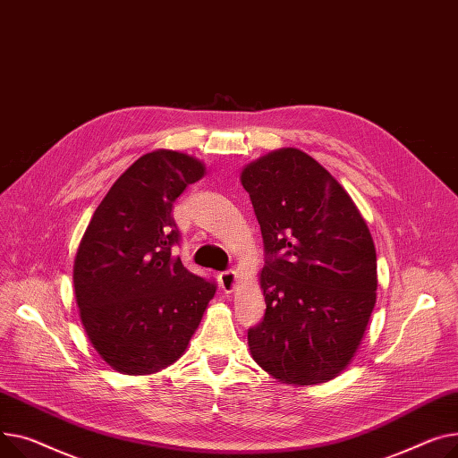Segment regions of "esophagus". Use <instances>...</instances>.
Returning <instances> with one entry per match:
<instances>
[{
  "instance_id": "34e87169",
  "label": "esophagus",
  "mask_w": 458,
  "mask_h": 458,
  "mask_svg": "<svg viewBox=\"0 0 458 458\" xmlns=\"http://www.w3.org/2000/svg\"><path fill=\"white\" fill-rule=\"evenodd\" d=\"M218 279H220V286L224 288V292H233V288L236 284V272L234 270L220 272Z\"/></svg>"
}]
</instances>
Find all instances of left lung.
<instances>
[{"mask_svg": "<svg viewBox=\"0 0 458 458\" xmlns=\"http://www.w3.org/2000/svg\"><path fill=\"white\" fill-rule=\"evenodd\" d=\"M240 179L264 244L266 312L248 329L251 357L279 381L326 383L355 355L375 307L369 229L340 182L300 149L266 155Z\"/></svg>", "mask_w": 458, "mask_h": 458, "instance_id": "1", "label": "left lung"}]
</instances>
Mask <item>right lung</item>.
Returning <instances> with one entry per match:
<instances>
[{"label":"right lung","instance_id":"obj_1","mask_svg":"<svg viewBox=\"0 0 458 458\" xmlns=\"http://www.w3.org/2000/svg\"><path fill=\"white\" fill-rule=\"evenodd\" d=\"M203 172L199 160L177 151L140 157L111 186L81 240L73 264L81 321L120 373L175 362L216 293V281L188 272L175 255L174 203Z\"/></svg>","mask_w":458,"mask_h":458}]
</instances>
